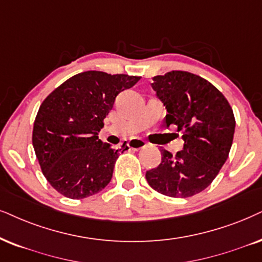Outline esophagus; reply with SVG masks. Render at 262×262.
Returning <instances> with one entry per match:
<instances>
[{
	"mask_svg": "<svg viewBox=\"0 0 262 262\" xmlns=\"http://www.w3.org/2000/svg\"><path fill=\"white\" fill-rule=\"evenodd\" d=\"M145 146H146V142L139 138L130 139L128 142V147L132 148V150H141V148H144Z\"/></svg>",
	"mask_w": 262,
	"mask_h": 262,
	"instance_id": "34e87169",
	"label": "esophagus"
}]
</instances>
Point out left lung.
<instances>
[{
    "mask_svg": "<svg viewBox=\"0 0 262 262\" xmlns=\"http://www.w3.org/2000/svg\"><path fill=\"white\" fill-rule=\"evenodd\" d=\"M152 88L167 108L165 123L183 134L184 150H162V162L146 171L150 186L164 196L187 198L205 190L232 146L236 120L230 102L207 79L187 71L155 76Z\"/></svg>",
    "mask_w": 262,
    "mask_h": 262,
    "instance_id": "1",
    "label": "left lung"
}]
</instances>
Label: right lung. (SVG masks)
<instances>
[{
    "label": "right lung",
    "mask_w": 262,
    "mask_h": 262,
    "mask_svg": "<svg viewBox=\"0 0 262 262\" xmlns=\"http://www.w3.org/2000/svg\"><path fill=\"white\" fill-rule=\"evenodd\" d=\"M139 76L85 71L55 88L38 108L32 145L43 175L53 188L71 200L93 196L111 181L116 150L99 140L98 132L121 92Z\"/></svg>",
    "instance_id": "add662e5"
}]
</instances>
